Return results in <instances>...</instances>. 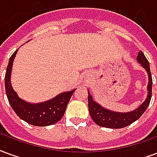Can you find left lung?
Masks as SVG:
<instances>
[{"instance_id":"obj_1","label":"left lung","mask_w":157,"mask_h":157,"mask_svg":"<svg viewBox=\"0 0 157 157\" xmlns=\"http://www.w3.org/2000/svg\"><path fill=\"white\" fill-rule=\"evenodd\" d=\"M137 61L141 64L148 74V84H147V96L146 100L140 105L138 108L130 112H116L110 109L104 108L103 106L94 101L92 95L90 94V90H88V103H89V111L92 120L99 126L110 128V129H121L130 125L133 122L137 121L146 111L151 99L152 90V78L150 64L146 56L141 51H140L137 55Z\"/></svg>"}]
</instances>
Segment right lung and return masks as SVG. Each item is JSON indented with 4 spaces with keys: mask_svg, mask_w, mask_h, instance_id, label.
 Masks as SVG:
<instances>
[{
    "mask_svg": "<svg viewBox=\"0 0 157 157\" xmlns=\"http://www.w3.org/2000/svg\"><path fill=\"white\" fill-rule=\"evenodd\" d=\"M18 49L9 59L5 76L6 93L9 104L15 113L22 121L35 126H48L57 123L64 115L67 104L76 89L59 94L48 101L41 103L27 102L18 96L11 83L12 65Z\"/></svg>",
    "mask_w": 157,
    "mask_h": 157,
    "instance_id": "right-lung-1",
    "label": "right lung"
}]
</instances>
